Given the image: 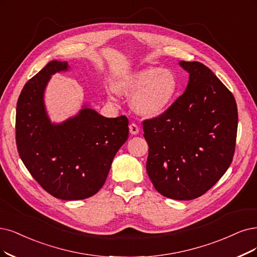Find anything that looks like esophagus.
I'll return each instance as SVG.
<instances>
[{"instance_id":"34e87169","label":"esophagus","mask_w":257,"mask_h":257,"mask_svg":"<svg viewBox=\"0 0 257 257\" xmlns=\"http://www.w3.org/2000/svg\"><path fill=\"white\" fill-rule=\"evenodd\" d=\"M129 131H130V134H131V135L137 136V135H139V132H140V128L138 127L137 123L132 122V123H130V125H129Z\"/></svg>"}]
</instances>
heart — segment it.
<instances>
[{
	"label": "heart",
	"instance_id": "1",
	"mask_svg": "<svg viewBox=\"0 0 257 257\" xmlns=\"http://www.w3.org/2000/svg\"><path fill=\"white\" fill-rule=\"evenodd\" d=\"M113 89L117 94L132 96L131 106L140 115L157 117L172 106L179 81L172 70L147 66L115 81ZM108 97L113 99L111 95Z\"/></svg>",
	"mask_w": 257,
	"mask_h": 257
}]
</instances>
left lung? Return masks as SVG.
Listing matches in <instances>:
<instances>
[{
  "instance_id": "obj_1",
  "label": "left lung",
  "mask_w": 257,
  "mask_h": 257,
  "mask_svg": "<svg viewBox=\"0 0 257 257\" xmlns=\"http://www.w3.org/2000/svg\"><path fill=\"white\" fill-rule=\"evenodd\" d=\"M189 75L184 93L159 117L143 121L147 174L157 191L175 200L206 193L229 168L237 135L236 101L198 61H180Z\"/></svg>"
}]
</instances>
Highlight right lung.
<instances>
[{"label": "right lung", "mask_w": 257, "mask_h": 257, "mask_svg": "<svg viewBox=\"0 0 257 257\" xmlns=\"http://www.w3.org/2000/svg\"><path fill=\"white\" fill-rule=\"evenodd\" d=\"M68 61L52 60L28 80L19 96L17 147L22 162L45 191L61 200H82L106 181L118 149L128 139L126 116L104 117L88 103L61 122L49 116L44 92L52 75L68 72Z\"/></svg>", "instance_id": "right-lung-1"}]
</instances>
